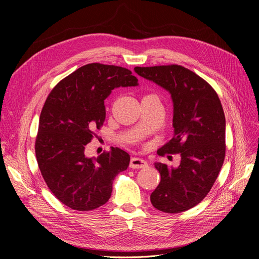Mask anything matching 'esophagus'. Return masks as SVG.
<instances>
[{
	"mask_svg": "<svg viewBox=\"0 0 259 259\" xmlns=\"http://www.w3.org/2000/svg\"><path fill=\"white\" fill-rule=\"evenodd\" d=\"M148 166L147 161L140 157H132L130 160V168L132 169H142Z\"/></svg>",
	"mask_w": 259,
	"mask_h": 259,
	"instance_id": "1",
	"label": "esophagus"
}]
</instances>
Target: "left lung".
<instances>
[{"label":"left lung","instance_id":"obj_1","mask_svg":"<svg viewBox=\"0 0 259 259\" xmlns=\"http://www.w3.org/2000/svg\"><path fill=\"white\" fill-rule=\"evenodd\" d=\"M134 70L171 93L174 135L157 153L182 156L176 169L154 164L160 182L151 193V203L165 213L187 211L207 196L224 164L226 118L221 100L208 81L181 65Z\"/></svg>","mask_w":259,"mask_h":259}]
</instances>
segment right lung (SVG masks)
Wrapping results in <instances>:
<instances>
[{
  "instance_id": "1",
  "label": "right lung",
  "mask_w": 259,
  "mask_h": 259,
  "mask_svg": "<svg viewBox=\"0 0 259 259\" xmlns=\"http://www.w3.org/2000/svg\"><path fill=\"white\" fill-rule=\"evenodd\" d=\"M124 67L91 63L56 85L39 115L35 156L50 191L65 206L91 211L111 196L115 176L125 171L130 155L115 147L97 158L85 147L106 118L105 100L117 87L137 86Z\"/></svg>"
}]
</instances>
